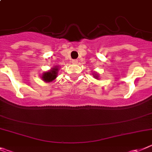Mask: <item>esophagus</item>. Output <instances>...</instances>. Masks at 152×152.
I'll list each match as a JSON object with an SVG mask.
<instances>
[{"instance_id": "34e87169", "label": "esophagus", "mask_w": 152, "mask_h": 152, "mask_svg": "<svg viewBox=\"0 0 152 152\" xmlns=\"http://www.w3.org/2000/svg\"><path fill=\"white\" fill-rule=\"evenodd\" d=\"M72 63H74V64H76V63H78V60H72Z\"/></svg>"}]
</instances>
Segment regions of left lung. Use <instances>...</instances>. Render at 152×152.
I'll list each match as a JSON object with an SVG mask.
<instances>
[{
	"instance_id": "1",
	"label": "left lung",
	"mask_w": 152,
	"mask_h": 152,
	"mask_svg": "<svg viewBox=\"0 0 152 152\" xmlns=\"http://www.w3.org/2000/svg\"><path fill=\"white\" fill-rule=\"evenodd\" d=\"M95 77H97V76H95Z\"/></svg>"
}]
</instances>
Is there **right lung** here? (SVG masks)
Returning <instances> with one entry per match:
<instances>
[{
	"mask_svg": "<svg viewBox=\"0 0 152 152\" xmlns=\"http://www.w3.org/2000/svg\"><path fill=\"white\" fill-rule=\"evenodd\" d=\"M57 68H53L52 70H50V72H47L43 73V76H42V79H43V80L46 82H51L56 78L57 76Z\"/></svg>",
	"mask_w": 152,
	"mask_h": 152,
	"instance_id": "obj_1",
	"label": "right lung"
}]
</instances>
